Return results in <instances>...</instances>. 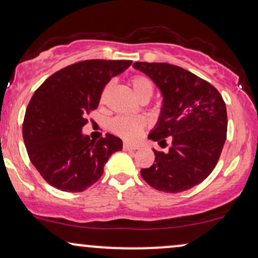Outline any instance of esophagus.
I'll list each match as a JSON object with an SVG mask.
<instances>
[{"label": "esophagus", "instance_id": "1", "mask_svg": "<svg viewBox=\"0 0 258 258\" xmlns=\"http://www.w3.org/2000/svg\"><path fill=\"white\" fill-rule=\"evenodd\" d=\"M122 148L123 151H136V149H138V146H135V144H130V143H123Z\"/></svg>", "mask_w": 258, "mask_h": 258}]
</instances>
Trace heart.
Returning <instances> with one entry per match:
<instances>
[{"label": "heart", "instance_id": "1", "mask_svg": "<svg viewBox=\"0 0 258 258\" xmlns=\"http://www.w3.org/2000/svg\"><path fill=\"white\" fill-rule=\"evenodd\" d=\"M132 89H134L135 94L137 98L143 99L148 98L151 99L153 95V90H154V84L153 82L146 76L136 75L132 76L130 79ZM112 82H109L104 88L103 95H101V100H105L107 93L111 90ZM147 127V121L143 117H130V116H116L110 121V130L114 132L115 135L120 136L121 138L126 141H135L143 134L144 128Z\"/></svg>", "mask_w": 258, "mask_h": 258}]
</instances>
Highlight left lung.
<instances>
[{
	"label": "left lung",
	"mask_w": 258,
	"mask_h": 258,
	"mask_svg": "<svg viewBox=\"0 0 258 258\" xmlns=\"http://www.w3.org/2000/svg\"><path fill=\"white\" fill-rule=\"evenodd\" d=\"M157 84L163 107L149 140L166 144L154 151L155 163L142 169L143 180L158 191L177 194L207 179L216 168L226 140L228 116L218 90L194 73L164 62H135Z\"/></svg>",
	"instance_id": "left-lung-1"
}]
</instances>
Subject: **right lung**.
<instances>
[{
    "label": "right lung",
    "mask_w": 258,
    "mask_h": 258,
    "mask_svg": "<svg viewBox=\"0 0 258 258\" xmlns=\"http://www.w3.org/2000/svg\"><path fill=\"white\" fill-rule=\"evenodd\" d=\"M132 61L87 60L50 76L30 99L23 121L29 159L42 179L66 192H82L95 183L122 141L106 134L98 141L83 136L87 115L99 105L104 87Z\"/></svg>",
    "instance_id": "obj_1"
}]
</instances>
